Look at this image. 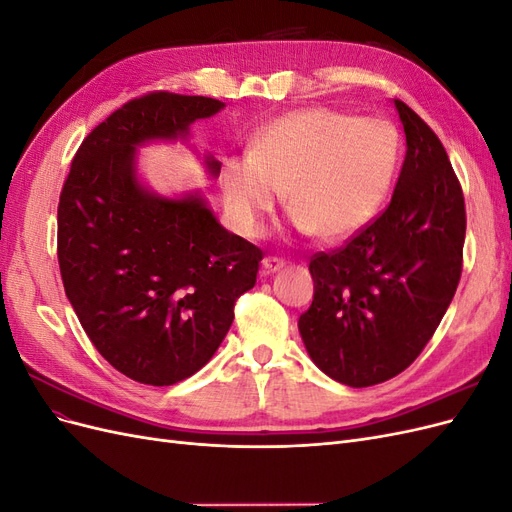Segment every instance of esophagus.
<instances>
[{"mask_svg": "<svg viewBox=\"0 0 512 512\" xmlns=\"http://www.w3.org/2000/svg\"><path fill=\"white\" fill-rule=\"evenodd\" d=\"M262 267H265L267 273H275L286 267V260L280 258V256H267L265 260H262Z\"/></svg>", "mask_w": 512, "mask_h": 512, "instance_id": "esophagus-1", "label": "esophagus"}]
</instances>
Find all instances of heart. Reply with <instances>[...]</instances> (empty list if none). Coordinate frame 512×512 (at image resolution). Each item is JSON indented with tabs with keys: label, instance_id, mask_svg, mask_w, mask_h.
I'll return each instance as SVG.
<instances>
[{
	"label": "heart",
	"instance_id": "heart-1",
	"mask_svg": "<svg viewBox=\"0 0 512 512\" xmlns=\"http://www.w3.org/2000/svg\"><path fill=\"white\" fill-rule=\"evenodd\" d=\"M401 138L389 119L327 106L303 108L260 128L250 153L224 162L220 188L232 224L258 237L282 192L303 232L337 241L376 218L389 196Z\"/></svg>",
	"mask_w": 512,
	"mask_h": 512
}]
</instances>
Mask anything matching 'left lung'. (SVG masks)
<instances>
[{
	"label": "left lung",
	"mask_w": 512,
	"mask_h": 512,
	"mask_svg": "<svg viewBox=\"0 0 512 512\" xmlns=\"http://www.w3.org/2000/svg\"><path fill=\"white\" fill-rule=\"evenodd\" d=\"M395 106L408 149L391 203L342 247L312 256L314 301L299 318L312 361L354 389L414 363L463 269L461 183L436 132L406 102Z\"/></svg>",
	"instance_id": "left-lung-1"
}]
</instances>
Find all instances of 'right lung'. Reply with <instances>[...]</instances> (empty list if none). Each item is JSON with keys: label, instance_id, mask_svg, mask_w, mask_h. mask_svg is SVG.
Returning a JSON list of instances; mask_svg holds the SVG:
<instances>
[{"label": "right lung", "instance_id": "1", "mask_svg": "<svg viewBox=\"0 0 512 512\" xmlns=\"http://www.w3.org/2000/svg\"><path fill=\"white\" fill-rule=\"evenodd\" d=\"M220 108L170 91L126 102L87 134L59 194L66 297L96 350L141 384L170 386L209 363L265 256L222 228L200 196L160 198L136 179V145L188 134ZM207 166L218 175L222 164Z\"/></svg>", "mask_w": 512, "mask_h": 512}]
</instances>
